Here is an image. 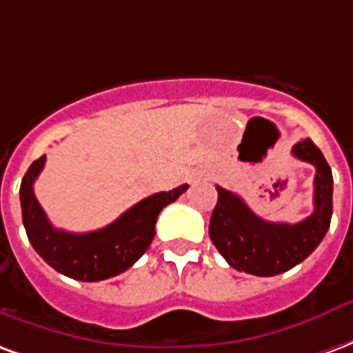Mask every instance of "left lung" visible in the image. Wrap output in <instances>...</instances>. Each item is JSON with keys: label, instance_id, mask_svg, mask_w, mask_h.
<instances>
[{"label": "left lung", "instance_id": "1", "mask_svg": "<svg viewBox=\"0 0 353 353\" xmlns=\"http://www.w3.org/2000/svg\"><path fill=\"white\" fill-rule=\"evenodd\" d=\"M292 154L316 167L314 212L299 223L267 222L254 214L233 192L216 186V203L208 235L223 259L236 271L274 276L312 254L327 233L333 214V174L320 148L310 139L293 146Z\"/></svg>", "mask_w": 353, "mask_h": 353}]
</instances>
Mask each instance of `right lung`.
Instances as JSON below:
<instances>
[{"label":"right lung","mask_w":353,"mask_h":353,"mask_svg":"<svg viewBox=\"0 0 353 353\" xmlns=\"http://www.w3.org/2000/svg\"><path fill=\"white\" fill-rule=\"evenodd\" d=\"M46 156L35 159L20 184L22 222L30 243L52 269L81 282H99L128 271L150 246L161 208L171 205L188 190V184L171 192L146 197L107 228L90 233L56 230L48 222L33 194V182L45 167Z\"/></svg>","instance_id":"add662e5"}]
</instances>
